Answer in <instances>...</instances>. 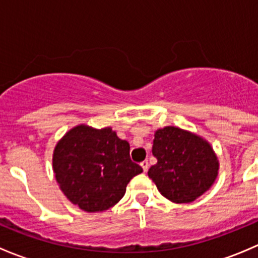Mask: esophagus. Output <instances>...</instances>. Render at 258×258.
I'll return each instance as SVG.
<instances>
[{
	"label": "esophagus",
	"instance_id": "obj_1",
	"mask_svg": "<svg viewBox=\"0 0 258 258\" xmlns=\"http://www.w3.org/2000/svg\"><path fill=\"white\" fill-rule=\"evenodd\" d=\"M148 166H150V165H148V161L147 160L142 161V162H141V167L144 168L145 172H147V171H148Z\"/></svg>",
	"mask_w": 258,
	"mask_h": 258
}]
</instances>
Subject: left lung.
Masks as SVG:
<instances>
[{"instance_id": "left-lung-1", "label": "left lung", "mask_w": 258, "mask_h": 258, "mask_svg": "<svg viewBox=\"0 0 258 258\" xmlns=\"http://www.w3.org/2000/svg\"><path fill=\"white\" fill-rule=\"evenodd\" d=\"M152 155L157 163L150 167L148 177L176 204L195 201L217 177L218 161L209 142L178 127L156 131Z\"/></svg>"}]
</instances>
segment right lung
<instances>
[{"mask_svg":"<svg viewBox=\"0 0 258 258\" xmlns=\"http://www.w3.org/2000/svg\"><path fill=\"white\" fill-rule=\"evenodd\" d=\"M53 172L64 196L87 212L106 211L123 197L127 183L141 173L130 144L112 128L80 124L67 132L53 152Z\"/></svg>","mask_w":258,"mask_h":258,"instance_id":"right-lung-1","label":"right lung"}]
</instances>
